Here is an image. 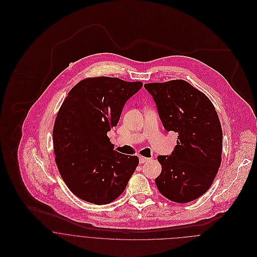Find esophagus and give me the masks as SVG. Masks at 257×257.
Wrapping results in <instances>:
<instances>
[{
  "label": "esophagus",
  "mask_w": 257,
  "mask_h": 257,
  "mask_svg": "<svg viewBox=\"0 0 257 257\" xmlns=\"http://www.w3.org/2000/svg\"><path fill=\"white\" fill-rule=\"evenodd\" d=\"M139 158H140V163H142V164L147 163V162H148V161L150 160V158H147V157L142 156V155H140V156H139Z\"/></svg>",
  "instance_id": "34e87169"
}]
</instances>
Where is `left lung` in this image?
<instances>
[{
	"mask_svg": "<svg viewBox=\"0 0 257 257\" xmlns=\"http://www.w3.org/2000/svg\"><path fill=\"white\" fill-rule=\"evenodd\" d=\"M163 126L178 134L171 155L157 157L162 170L155 179L159 192L175 203L205 194L221 162L222 131L210 99L185 80L147 83Z\"/></svg>",
	"mask_w": 257,
	"mask_h": 257,
	"instance_id": "obj_1",
	"label": "left lung"
}]
</instances>
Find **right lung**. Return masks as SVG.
I'll use <instances>...</instances> for the list:
<instances>
[{"mask_svg": "<svg viewBox=\"0 0 257 257\" xmlns=\"http://www.w3.org/2000/svg\"><path fill=\"white\" fill-rule=\"evenodd\" d=\"M141 81L115 77L81 80L68 93L53 126L58 171L75 196L96 205L114 201L139 165V157L113 150L107 133L118 122Z\"/></svg>", "mask_w": 257, "mask_h": 257, "instance_id": "add662e5", "label": "right lung"}]
</instances>
